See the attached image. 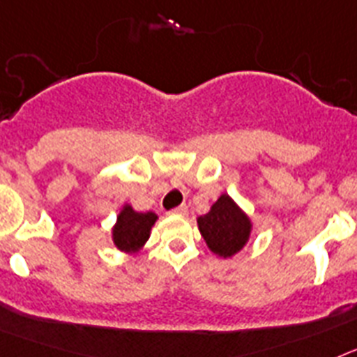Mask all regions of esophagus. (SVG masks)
<instances>
[{"instance_id": "34e87169", "label": "esophagus", "mask_w": 357, "mask_h": 357, "mask_svg": "<svg viewBox=\"0 0 357 357\" xmlns=\"http://www.w3.org/2000/svg\"><path fill=\"white\" fill-rule=\"evenodd\" d=\"M187 204H179V206H176V208L172 210V213H178V215H187Z\"/></svg>"}]
</instances>
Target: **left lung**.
<instances>
[{
  "instance_id": "1",
  "label": "left lung",
  "mask_w": 357,
  "mask_h": 357,
  "mask_svg": "<svg viewBox=\"0 0 357 357\" xmlns=\"http://www.w3.org/2000/svg\"><path fill=\"white\" fill-rule=\"evenodd\" d=\"M199 231L215 255L231 257L250 237V219L238 208L230 196L222 194L213 203L212 210L197 219Z\"/></svg>"
}]
</instances>
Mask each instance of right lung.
<instances>
[{
    "mask_svg": "<svg viewBox=\"0 0 357 357\" xmlns=\"http://www.w3.org/2000/svg\"><path fill=\"white\" fill-rule=\"evenodd\" d=\"M156 221V213L135 212L131 206H123L119 221L113 228V241L122 252H136L140 250L149 238L151 228Z\"/></svg>",
    "mask_w": 357,
    "mask_h": 357,
    "instance_id": "right-lung-1",
    "label": "right lung"
}]
</instances>
